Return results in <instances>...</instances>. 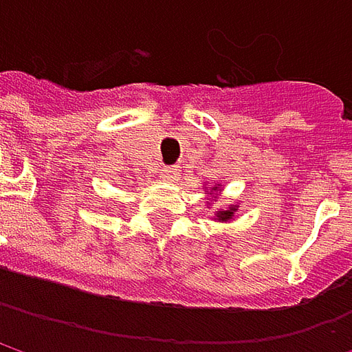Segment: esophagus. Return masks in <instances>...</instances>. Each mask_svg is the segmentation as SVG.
<instances>
[{"mask_svg":"<svg viewBox=\"0 0 352 352\" xmlns=\"http://www.w3.org/2000/svg\"><path fill=\"white\" fill-rule=\"evenodd\" d=\"M177 175H179V173H177L175 167H163V169H161V177H163L165 181H177Z\"/></svg>","mask_w":352,"mask_h":352,"instance_id":"1","label":"esophagus"}]
</instances>
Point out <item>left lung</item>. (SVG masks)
I'll use <instances>...</instances> for the list:
<instances>
[{
    "label": "left lung",
    "instance_id": "obj_1",
    "mask_svg": "<svg viewBox=\"0 0 352 352\" xmlns=\"http://www.w3.org/2000/svg\"><path fill=\"white\" fill-rule=\"evenodd\" d=\"M216 189H218V187H214L212 191H216ZM234 212H236V206H232V208H228V210H222V212H216V220H218V222H228V220H232Z\"/></svg>",
    "mask_w": 352,
    "mask_h": 352
}]
</instances>
